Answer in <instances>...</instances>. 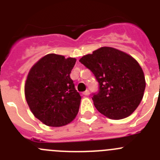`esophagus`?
Listing matches in <instances>:
<instances>
[{"instance_id":"obj_1","label":"esophagus","mask_w":160,"mask_h":160,"mask_svg":"<svg viewBox=\"0 0 160 160\" xmlns=\"http://www.w3.org/2000/svg\"><path fill=\"white\" fill-rule=\"evenodd\" d=\"M83 94H84L85 96H88L89 94H90V91H89L88 90H86V91H84V92H83Z\"/></svg>"}]
</instances>
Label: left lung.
Returning a JSON list of instances; mask_svg holds the SVG:
<instances>
[{
	"mask_svg": "<svg viewBox=\"0 0 160 160\" xmlns=\"http://www.w3.org/2000/svg\"><path fill=\"white\" fill-rule=\"evenodd\" d=\"M79 62L94 73L98 91L93 94L94 107L111 119L131 115L139 105L146 87L142 68L128 53L101 47Z\"/></svg>",
	"mask_w": 160,
	"mask_h": 160,
	"instance_id": "1",
	"label": "left lung"
}]
</instances>
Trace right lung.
Returning a JSON list of instances; mask_svg holds the SVG:
<instances>
[{
  "label": "right lung",
  "mask_w": 160,
  "mask_h": 160,
  "mask_svg": "<svg viewBox=\"0 0 160 160\" xmlns=\"http://www.w3.org/2000/svg\"><path fill=\"white\" fill-rule=\"evenodd\" d=\"M76 62L55 53L44 56L33 65L25 85V95L32 113L49 127H62L78 114L81 96L70 73Z\"/></svg>",
  "instance_id": "add662e5"
}]
</instances>
